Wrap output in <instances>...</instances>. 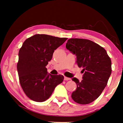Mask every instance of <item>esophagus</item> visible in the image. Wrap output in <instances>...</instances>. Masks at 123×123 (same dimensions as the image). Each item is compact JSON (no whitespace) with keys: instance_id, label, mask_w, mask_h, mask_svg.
Segmentation results:
<instances>
[{"instance_id":"obj_1","label":"esophagus","mask_w":123,"mask_h":123,"mask_svg":"<svg viewBox=\"0 0 123 123\" xmlns=\"http://www.w3.org/2000/svg\"><path fill=\"white\" fill-rule=\"evenodd\" d=\"M70 79L69 78H68V77H64V80H70Z\"/></svg>"}]
</instances>
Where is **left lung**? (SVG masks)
Instances as JSON below:
<instances>
[{"instance_id":"left-lung-1","label":"left lung","mask_w":123,"mask_h":123,"mask_svg":"<svg viewBox=\"0 0 123 123\" xmlns=\"http://www.w3.org/2000/svg\"><path fill=\"white\" fill-rule=\"evenodd\" d=\"M66 48L77 56V63L83 68L82 80L73 78L77 86L72 93V98L77 103L86 105L100 96L111 73V61L102 47L87 39L70 38Z\"/></svg>"}]
</instances>
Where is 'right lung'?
<instances>
[{
  "instance_id": "right-lung-1",
  "label": "right lung",
  "mask_w": 123,
  "mask_h": 123,
  "mask_svg": "<svg viewBox=\"0 0 123 123\" xmlns=\"http://www.w3.org/2000/svg\"><path fill=\"white\" fill-rule=\"evenodd\" d=\"M67 39L36 34L23 43L18 53L17 71L22 88L31 100L45 101L56 86L63 81V75L50 74L46 66L51 60L54 50Z\"/></svg>"
}]
</instances>
